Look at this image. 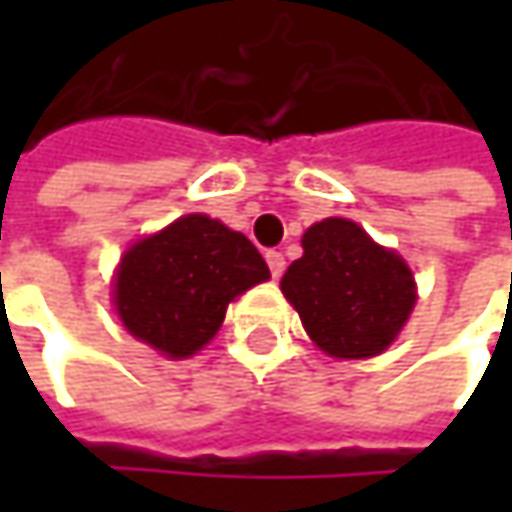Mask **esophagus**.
I'll use <instances>...</instances> for the list:
<instances>
[{
    "label": "esophagus",
    "instance_id": "34e87169",
    "mask_svg": "<svg viewBox=\"0 0 512 512\" xmlns=\"http://www.w3.org/2000/svg\"><path fill=\"white\" fill-rule=\"evenodd\" d=\"M267 267H270V273H273V279H279L282 273H285V256L279 253V250H267Z\"/></svg>",
    "mask_w": 512,
    "mask_h": 512
}]
</instances>
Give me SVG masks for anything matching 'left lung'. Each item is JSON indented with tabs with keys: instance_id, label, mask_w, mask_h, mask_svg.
<instances>
[{
	"instance_id": "obj_1",
	"label": "left lung",
	"mask_w": 512,
	"mask_h": 512,
	"mask_svg": "<svg viewBox=\"0 0 512 512\" xmlns=\"http://www.w3.org/2000/svg\"><path fill=\"white\" fill-rule=\"evenodd\" d=\"M302 247V259L282 276V293L316 347L333 359H370L387 350L416 307L407 262L339 216L307 227Z\"/></svg>"
}]
</instances>
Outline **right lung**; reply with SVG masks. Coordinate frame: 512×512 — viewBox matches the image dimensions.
Segmentation results:
<instances>
[{"mask_svg":"<svg viewBox=\"0 0 512 512\" xmlns=\"http://www.w3.org/2000/svg\"><path fill=\"white\" fill-rule=\"evenodd\" d=\"M267 279L265 259L247 236L190 213L125 250L113 305L139 342L187 359L219 333L227 305Z\"/></svg>","mask_w":512,"mask_h":512,"instance_id":"add662e5","label":"right lung"}]
</instances>
